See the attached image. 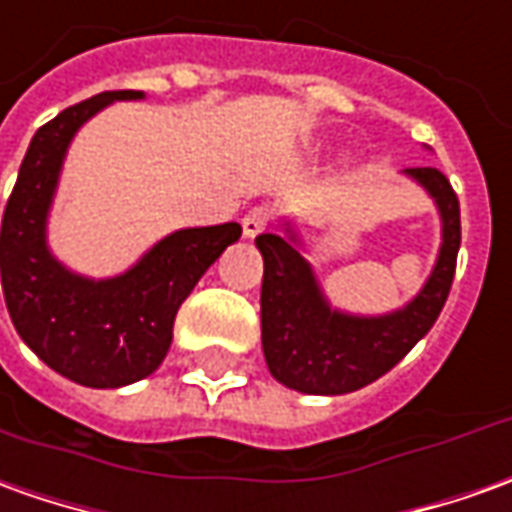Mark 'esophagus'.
I'll list each match as a JSON object with an SVG mask.
<instances>
[{"label":"esophagus","instance_id":"34e87169","mask_svg":"<svg viewBox=\"0 0 512 512\" xmlns=\"http://www.w3.org/2000/svg\"><path fill=\"white\" fill-rule=\"evenodd\" d=\"M270 220H273L270 209H264V206H256V209H250L248 214L242 217V231H245V236L262 234L264 228L270 225Z\"/></svg>","mask_w":512,"mask_h":512}]
</instances>
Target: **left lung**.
I'll return each mask as SVG.
<instances>
[{
  "mask_svg": "<svg viewBox=\"0 0 512 512\" xmlns=\"http://www.w3.org/2000/svg\"><path fill=\"white\" fill-rule=\"evenodd\" d=\"M407 175L435 197L443 217V245L424 290L393 315L351 317L334 312L320 295L312 267L292 248L290 239L278 234L256 236V248L264 256V359L281 384L312 396L354 393L396 368L435 326L457 267L460 200L440 169L410 167Z\"/></svg>",
  "mask_w": 512,
  "mask_h": 512,
  "instance_id": "8db88e82",
  "label": "left lung"
}]
</instances>
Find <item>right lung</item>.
<instances>
[{"mask_svg": "<svg viewBox=\"0 0 512 512\" xmlns=\"http://www.w3.org/2000/svg\"><path fill=\"white\" fill-rule=\"evenodd\" d=\"M142 91H102L35 130L2 214V292L19 337L83 387H122L150 376L172 343L181 303L200 276L242 236L239 222L186 228L161 239L125 276L88 281L47 250V211L77 128L114 100Z\"/></svg>", "mask_w": 512, "mask_h": 512, "instance_id": "add662e5", "label": "right lung"}]
</instances>
